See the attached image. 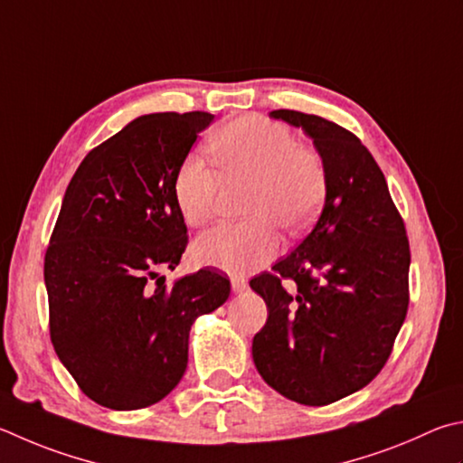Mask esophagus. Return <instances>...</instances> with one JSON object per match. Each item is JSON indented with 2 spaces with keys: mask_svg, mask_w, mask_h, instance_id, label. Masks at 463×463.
I'll return each mask as SVG.
<instances>
[{
  "mask_svg": "<svg viewBox=\"0 0 463 463\" xmlns=\"http://www.w3.org/2000/svg\"><path fill=\"white\" fill-rule=\"evenodd\" d=\"M231 283H232V291L234 293H241V291H245L249 288V283H247L245 277H232Z\"/></svg>",
  "mask_w": 463,
  "mask_h": 463,
  "instance_id": "1",
  "label": "esophagus"
}]
</instances>
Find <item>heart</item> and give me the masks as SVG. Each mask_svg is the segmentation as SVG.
Masks as SVG:
<instances>
[{
  "label": "heart",
  "mask_w": 463,
  "mask_h": 463,
  "mask_svg": "<svg viewBox=\"0 0 463 463\" xmlns=\"http://www.w3.org/2000/svg\"><path fill=\"white\" fill-rule=\"evenodd\" d=\"M221 178L249 182L245 214L250 221L221 224L203 234L192 253L200 265L229 273L259 269L279 253V232L299 231L316 216L327 188L324 159L298 146L281 123L260 115H241L221 125L208 139ZM174 203L190 226H203L214 214L218 174L206 159L188 156L174 175Z\"/></svg>",
  "instance_id": "obj_1"
}]
</instances>
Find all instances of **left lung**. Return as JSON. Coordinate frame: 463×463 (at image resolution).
Returning a JSON list of instances; mask_svg holds the SVG:
<instances>
[{
  "label": "left lung",
  "instance_id": "1",
  "mask_svg": "<svg viewBox=\"0 0 463 463\" xmlns=\"http://www.w3.org/2000/svg\"><path fill=\"white\" fill-rule=\"evenodd\" d=\"M269 115L314 139L327 188L307 237L250 279L269 312L253 360L283 397L322 407L363 389L389 360L409 307V239L384 174L354 133L289 109Z\"/></svg>",
  "mask_w": 463,
  "mask_h": 463
}]
</instances>
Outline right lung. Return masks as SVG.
Returning a JSON list of instances; mask_svg holds the SVG:
<instances>
[{"instance_id":"obj_1","label":"right lung","mask_w":463,"mask_h":463,"mask_svg":"<svg viewBox=\"0 0 463 463\" xmlns=\"http://www.w3.org/2000/svg\"><path fill=\"white\" fill-rule=\"evenodd\" d=\"M214 115L151 113L82 159L66 188L44 257L50 340L80 391L133 411L170 394L188 366L194 319L231 296V281L200 269L165 285L188 229L174 175Z\"/></svg>"}]
</instances>
